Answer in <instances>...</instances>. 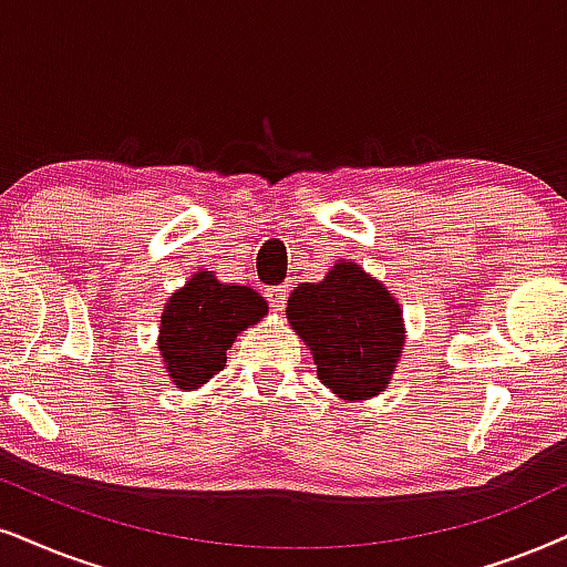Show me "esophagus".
I'll list each match as a JSON object with an SVG mask.
<instances>
[{
	"label": "esophagus",
	"instance_id": "esophagus-1",
	"mask_svg": "<svg viewBox=\"0 0 567 567\" xmlns=\"http://www.w3.org/2000/svg\"><path fill=\"white\" fill-rule=\"evenodd\" d=\"M267 298H269V303H271V308H275V311H282L285 308V303H288V288H269L267 290Z\"/></svg>",
	"mask_w": 567,
	"mask_h": 567
}]
</instances>
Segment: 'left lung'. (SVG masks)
<instances>
[{"label":"left lung","mask_w":567,"mask_h":567,"mask_svg":"<svg viewBox=\"0 0 567 567\" xmlns=\"http://www.w3.org/2000/svg\"><path fill=\"white\" fill-rule=\"evenodd\" d=\"M285 317L340 400L358 403L390 386L405 346L403 308L361 264L340 259L321 282H300Z\"/></svg>","instance_id":"1"}]
</instances>
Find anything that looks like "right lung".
Instances as JSON below:
<instances>
[{
  "mask_svg": "<svg viewBox=\"0 0 567 567\" xmlns=\"http://www.w3.org/2000/svg\"><path fill=\"white\" fill-rule=\"evenodd\" d=\"M269 313L267 300L254 288L225 285L214 271L198 269L164 303L159 324V358L172 384L198 390L225 369L227 350L243 329Z\"/></svg>",
  "mask_w": 567,
  "mask_h": 567,
  "instance_id": "1",
  "label": "right lung"
}]
</instances>
